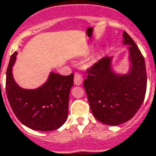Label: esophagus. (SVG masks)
Segmentation results:
<instances>
[{
  "label": "esophagus",
  "mask_w": 156,
  "mask_h": 156,
  "mask_svg": "<svg viewBox=\"0 0 156 156\" xmlns=\"http://www.w3.org/2000/svg\"><path fill=\"white\" fill-rule=\"evenodd\" d=\"M73 81H74V84H75V85H78V86H79V85H81V84L83 83V78L80 73H75V74H74V79H73Z\"/></svg>",
  "instance_id": "34e87169"
}]
</instances>
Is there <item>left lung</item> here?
Listing matches in <instances>:
<instances>
[{
	"label": "left lung",
	"mask_w": 156,
	"mask_h": 156,
	"mask_svg": "<svg viewBox=\"0 0 156 156\" xmlns=\"http://www.w3.org/2000/svg\"><path fill=\"white\" fill-rule=\"evenodd\" d=\"M123 38V45L128 46V71L118 73L113 67L114 57H105L90 69L83 83L94 117L110 126L130 120L143 103L147 91L144 57L126 32Z\"/></svg>",
	"instance_id": "left-lung-1"
}]
</instances>
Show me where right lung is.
<instances>
[{
    "instance_id": "right-lung-1",
    "label": "right lung",
    "mask_w": 156,
    "mask_h": 156,
    "mask_svg": "<svg viewBox=\"0 0 156 156\" xmlns=\"http://www.w3.org/2000/svg\"><path fill=\"white\" fill-rule=\"evenodd\" d=\"M17 55L15 52L10 57L5 83L7 98L13 112L23 125L31 129L44 132L58 129L67 119L74 75L63 76L50 72L48 78L40 87L23 88L13 76Z\"/></svg>"
}]
</instances>
